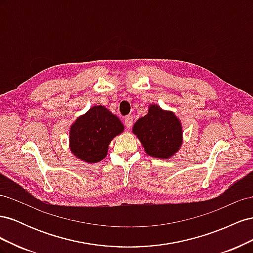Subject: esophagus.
<instances>
[{
    "label": "esophagus",
    "instance_id": "esophagus-1",
    "mask_svg": "<svg viewBox=\"0 0 253 253\" xmlns=\"http://www.w3.org/2000/svg\"><path fill=\"white\" fill-rule=\"evenodd\" d=\"M125 125L127 128H129L133 126V116H132V115H128V116H126L125 118Z\"/></svg>",
    "mask_w": 253,
    "mask_h": 253
}]
</instances>
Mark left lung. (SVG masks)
<instances>
[{
	"mask_svg": "<svg viewBox=\"0 0 253 253\" xmlns=\"http://www.w3.org/2000/svg\"><path fill=\"white\" fill-rule=\"evenodd\" d=\"M132 132L151 157L169 159L182 145V126L172 111L150 104L148 114L137 120Z\"/></svg>",
	"mask_w": 253,
	"mask_h": 253,
	"instance_id": "1",
	"label": "left lung"
}]
</instances>
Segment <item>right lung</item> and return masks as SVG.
Wrapping results in <instances>:
<instances>
[{"label":"right lung","mask_w":253,"mask_h":253,"mask_svg":"<svg viewBox=\"0 0 253 253\" xmlns=\"http://www.w3.org/2000/svg\"><path fill=\"white\" fill-rule=\"evenodd\" d=\"M124 131V124L105 106H91L70 127L71 152L86 164L99 163L108 155L111 141Z\"/></svg>","instance_id":"add662e5"}]
</instances>
